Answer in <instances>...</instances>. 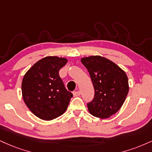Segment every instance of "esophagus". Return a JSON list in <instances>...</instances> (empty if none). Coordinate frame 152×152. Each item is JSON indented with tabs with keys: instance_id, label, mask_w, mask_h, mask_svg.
Instances as JSON below:
<instances>
[{
	"instance_id": "esophagus-1",
	"label": "esophagus",
	"mask_w": 152,
	"mask_h": 152,
	"mask_svg": "<svg viewBox=\"0 0 152 152\" xmlns=\"http://www.w3.org/2000/svg\"><path fill=\"white\" fill-rule=\"evenodd\" d=\"M73 94H74V96H75V97L79 96L80 95H81V91H74V92L73 93Z\"/></svg>"
}]
</instances>
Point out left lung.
Here are the masks:
<instances>
[{
	"label": "left lung",
	"mask_w": 152,
	"mask_h": 152,
	"mask_svg": "<svg viewBox=\"0 0 152 152\" xmlns=\"http://www.w3.org/2000/svg\"><path fill=\"white\" fill-rule=\"evenodd\" d=\"M81 62L95 90L94 98L87 103L89 113L97 118H110L120 109L128 94L127 75L114 62L100 56L82 58Z\"/></svg>",
	"instance_id": "left-lung-1"
}]
</instances>
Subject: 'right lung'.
I'll use <instances>...</instances> for the list:
<instances>
[{"instance_id":"add662e5","label":"right lung","mask_w":152,"mask_h":152,"mask_svg":"<svg viewBox=\"0 0 152 152\" xmlns=\"http://www.w3.org/2000/svg\"><path fill=\"white\" fill-rule=\"evenodd\" d=\"M66 63L65 58L47 56L34 64L24 76V102L42 120H51L64 114L73 97L58 74Z\"/></svg>"}]
</instances>
